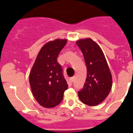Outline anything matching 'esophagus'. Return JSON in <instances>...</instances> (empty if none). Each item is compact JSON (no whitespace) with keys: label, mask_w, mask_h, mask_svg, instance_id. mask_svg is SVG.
I'll return each instance as SVG.
<instances>
[{"label":"esophagus","mask_w":133,"mask_h":133,"mask_svg":"<svg viewBox=\"0 0 133 133\" xmlns=\"http://www.w3.org/2000/svg\"><path fill=\"white\" fill-rule=\"evenodd\" d=\"M70 81H71V82H73L74 81H75V77H72V78H70Z\"/></svg>","instance_id":"obj_1"}]
</instances>
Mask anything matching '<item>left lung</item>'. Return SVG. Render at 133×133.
Here are the masks:
<instances>
[{"mask_svg": "<svg viewBox=\"0 0 133 133\" xmlns=\"http://www.w3.org/2000/svg\"><path fill=\"white\" fill-rule=\"evenodd\" d=\"M76 44L84 56L87 75L84 88L78 91L79 99L89 106L104 101L112 89V75L103 50L90 38L79 39Z\"/></svg>", "mask_w": 133, "mask_h": 133, "instance_id": "8db88e82", "label": "left lung"}]
</instances>
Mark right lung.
Returning <instances> with one entry per match:
<instances>
[{"mask_svg": "<svg viewBox=\"0 0 133 133\" xmlns=\"http://www.w3.org/2000/svg\"><path fill=\"white\" fill-rule=\"evenodd\" d=\"M66 43V38H56L44 44L30 70L32 92L38 104L44 108H53L60 104L68 89L63 69L56 60Z\"/></svg>", "mask_w": 133, "mask_h": 133, "instance_id": "right-lung-1", "label": "right lung"}]
</instances>
